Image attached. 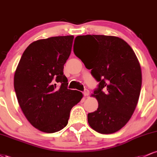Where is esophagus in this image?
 <instances>
[{
  "instance_id": "1",
  "label": "esophagus",
  "mask_w": 157,
  "mask_h": 157,
  "mask_svg": "<svg viewBox=\"0 0 157 157\" xmlns=\"http://www.w3.org/2000/svg\"><path fill=\"white\" fill-rule=\"evenodd\" d=\"M83 94H84L85 97L89 96V90H88V89L85 90V91H83Z\"/></svg>"
}]
</instances>
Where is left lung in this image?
<instances>
[{"label": "left lung", "instance_id": "left-lung-1", "mask_svg": "<svg viewBox=\"0 0 157 157\" xmlns=\"http://www.w3.org/2000/svg\"><path fill=\"white\" fill-rule=\"evenodd\" d=\"M88 44L82 53L74 52L100 82L91 96L98 109L88 113V122L97 132L109 134L120 131L129 121L140 97L142 86L140 64L124 40L115 36H77Z\"/></svg>", "mask_w": 157, "mask_h": 157}]
</instances>
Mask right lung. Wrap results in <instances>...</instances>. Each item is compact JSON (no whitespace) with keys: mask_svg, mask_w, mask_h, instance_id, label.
<instances>
[{"mask_svg":"<svg viewBox=\"0 0 157 157\" xmlns=\"http://www.w3.org/2000/svg\"><path fill=\"white\" fill-rule=\"evenodd\" d=\"M74 36H58L34 41L26 48L14 77V88L23 114L35 128L45 133L62 130L70 111L82 94L68 89L64 64Z\"/></svg>","mask_w":157,"mask_h":157,"instance_id":"right-lung-1","label":"right lung"}]
</instances>
